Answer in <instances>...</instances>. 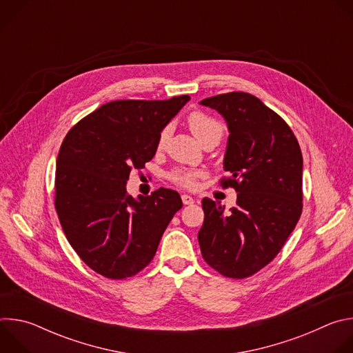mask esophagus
<instances>
[{
	"label": "esophagus",
	"mask_w": 353,
	"mask_h": 353,
	"mask_svg": "<svg viewBox=\"0 0 353 353\" xmlns=\"http://www.w3.org/2000/svg\"><path fill=\"white\" fill-rule=\"evenodd\" d=\"M181 201H183L184 205H191V204H194V198L190 196V195H187V194H183V195H181Z\"/></svg>",
	"instance_id": "obj_1"
}]
</instances>
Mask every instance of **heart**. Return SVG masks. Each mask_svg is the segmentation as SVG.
I'll return each mask as SVG.
<instances>
[{"instance_id": "heart-1", "label": "heart", "mask_w": 353, "mask_h": 353, "mask_svg": "<svg viewBox=\"0 0 353 353\" xmlns=\"http://www.w3.org/2000/svg\"><path fill=\"white\" fill-rule=\"evenodd\" d=\"M188 125H190V130L192 131V134L196 137V139L199 142H204L205 139H208L211 137H219L221 138L222 134H223L222 124L216 119L208 116L204 112H192L188 116ZM169 134H170V127H165L161 131V135H159V139H158V146L159 148H162L165 145L166 139L169 138ZM199 176L201 174L195 170L179 169V170H174L169 174V180L173 184L179 185V187L192 190L196 185V181H198Z\"/></svg>"}]
</instances>
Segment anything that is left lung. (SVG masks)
<instances>
[{"label": "left lung", "mask_w": 353, "mask_h": 353, "mask_svg": "<svg viewBox=\"0 0 353 353\" xmlns=\"http://www.w3.org/2000/svg\"><path fill=\"white\" fill-rule=\"evenodd\" d=\"M218 110L230 135L223 188L237 192L236 207L203 199L201 254L221 275L244 279L268 265L282 250L303 210V158L286 121L250 93L229 92L204 99Z\"/></svg>", "instance_id": "1"}]
</instances>
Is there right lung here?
Returning <instances> with one entry per match:
<instances>
[{
  "label": "right lung",
  "mask_w": 353,
  "mask_h": 353,
  "mask_svg": "<svg viewBox=\"0 0 353 353\" xmlns=\"http://www.w3.org/2000/svg\"><path fill=\"white\" fill-rule=\"evenodd\" d=\"M188 100H114L79 120L61 143L56 211L75 253L105 278H131L148 267L183 207L177 191L135 199L125 184L132 169L152 161L161 131Z\"/></svg>",
  "instance_id": "add662e5"
}]
</instances>
